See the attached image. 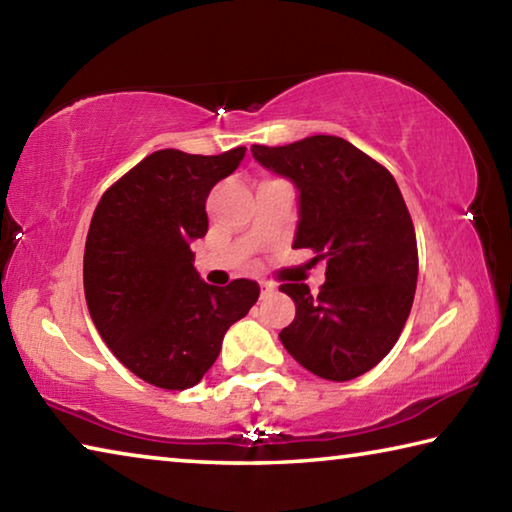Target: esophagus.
<instances>
[{
    "label": "esophagus",
    "mask_w": 512,
    "mask_h": 512,
    "mask_svg": "<svg viewBox=\"0 0 512 512\" xmlns=\"http://www.w3.org/2000/svg\"><path fill=\"white\" fill-rule=\"evenodd\" d=\"M273 291H275V284H271V282H259V296H262V298H268Z\"/></svg>",
    "instance_id": "esophagus-1"
}]
</instances>
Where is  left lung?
I'll return each instance as SVG.
<instances>
[{
    "instance_id": "8db88e82",
    "label": "left lung",
    "mask_w": 512,
    "mask_h": 512,
    "mask_svg": "<svg viewBox=\"0 0 512 512\" xmlns=\"http://www.w3.org/2000/svg\"><path fill=\"white\" fill-rule=\"evenodd\" d=\"M264 169L298 189L293 248L327 259L325 284H282L296 318L280 341L302 368L329 381L363 375L391 352L418 284V246L395 178L357 146L311 135L250 146Z\"/></svg>"
}]
</instances>
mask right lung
Masks as SVG:
<instances>
[{
	"label": "right lung",
	"instance_id": "right-lung-1",
	"mask_svg": "<svg viewBox=\"0 0 512 512\" xmlns=\"http://www.w3.org/2000/svg\"><path fill=\"white\" fill-rule=\"evenodd\" d=\"M246 149L221 155L155 151L119 178L94 210L83 255L90 316L112 354L167 391L203 379L230 325L259 298L253 280L212 287L194 268L205 201Z\"/></svg>",
	"mask_w": 512,
	"mask_h": 512
}]
</instances>
